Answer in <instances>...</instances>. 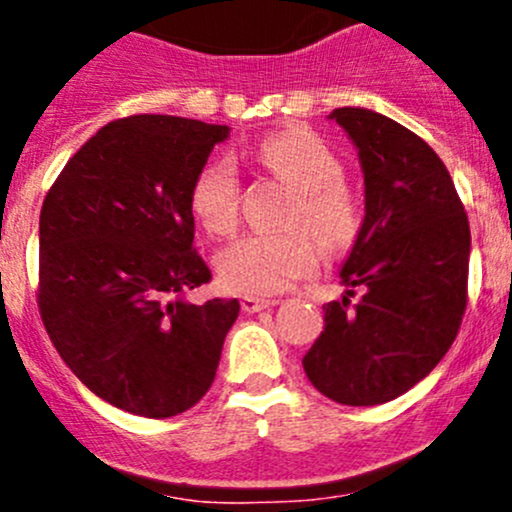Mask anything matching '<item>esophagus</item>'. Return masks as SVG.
I'll list each match as a JSON object with an SVG mask.
<instances>
[{
    "label": "esophagus",
    "mask_w": 512,
    "mask_h": 512,
    "mask_svg": "<svg viewBox=\"0 0 512 512\" xmlns=\"http://www.w3.org/2000/svg\"><path fill=\"white\" fill-rule=\"evenodd\" d=\"M276 305V301H269V298H257V296H243L240 298V308L245 313H260V310H267Z\"/></svg>",
    "instance_id": "esophagus-1"
}]
</instances>
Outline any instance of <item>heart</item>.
Returning a JSON list of instances; mask_svg holds the SVG:
<instances>
[{"label": "heart", "instance_id": "1", "mask_svg": "<svg viewBox=\"0 0 512 512\" xmlns=\"http://www.w3.org/2000/svg\"><path fill=\"white\" fill-rule=\"evenodd\" d=\"M252 158L289 182L298 192L293 226H305L325 248H342L358 231V207L342 185L344 168L334 151L308 129H281L252 149ZM190 207L214 236L236 231L240 219V180L226 161L209 163L192 182ZM320 255L303 231L250 233L228 245L219 257V274L240 293H281L317 269Z\"/></svg>", "mask_w": 512, "mask_h": 512}]
</instances>
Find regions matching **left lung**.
<instances>
[{"label":"left lung","instance_id":"left-lung-1","mask_svg":"<svg viewBox=\"0 0 512 512\" xmlns=\"http://www.w3.org/2000/svg\"><path fill=\"white\" fill-rule=\"evenodd\" d=\"M330 120L363 170L366 214L339 272L363 296L354 308L346 296L322 308L325 332L303 368L325 397L373 407L424 380L455 342L472 236L448 168L424 139L368 108H337Z\"/></svg>","mask_w":512,"mask_h":512}]
</instances>
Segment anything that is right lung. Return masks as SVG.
<instances>
[{
  "mask_svg": "<svg viewBox=\"0 0 512 512\" xmlns=\"http://www.w3.org/2000/svg\"><path fill=\"white\" fill-rule=\"evenodd\" d=\"M231 127L173 115L108 122L69 158L40 211L38 308L93 395L146 419L182 414L214 383L240 303H192V182Z\"/></svg>",
  "mask_w": 512,
  "mask_h": 512,
  "instance_id": "right-lung-1",
  "label": "right lung"
}]
</instances>
